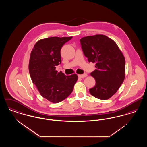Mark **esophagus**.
Listing matches in <instances>:
<instances>
[{
	"instance_id": "esophagus-1",
	"label": "esophagus",
	"mask_w": 147,
	"mask_h": 147,
	"mask_svg": "<svg viewBox=\"0 0 147 147\" xmlns=\"http://www.w3.org/2000/svg\"><path fill=\"white\" fill-rule=\"evenodd\" d=\"M87 74L86 73H84L83 74H81V75H78V76L79 78H84V77H87Z\"/></svg>"
}]
</instances>
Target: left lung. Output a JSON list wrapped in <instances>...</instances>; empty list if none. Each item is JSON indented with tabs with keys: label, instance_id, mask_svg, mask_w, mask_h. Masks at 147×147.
<instances>
[{
	"label": "left lung",
	"instance_id": "8db88e82",
	"mask_svg": "<svg viewBox=\"0 0 147 147\" xmlns=\"http://www.w3.org/2000/svg\"><path fill=\"white\" fill-rule=\"evenodd\" d=\"M82 49L89 62L95 63L96 69L90 73L95 79L89 89L95 98L107 100L112 96L125 77V59L117 44L103 35L89 36L80 40Z\"/></svg>",
	"mask_w": 147,
	"mask_h": 147
}]
</instances>
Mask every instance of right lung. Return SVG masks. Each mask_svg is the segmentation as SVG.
<instances>
[{
  "label": "right lung",
  "instance_id": "1",
  "mask_svg": "<svg viewBox=\"0 0 147 147\" xmlns=\"http://www.w3.org/2000/svg\"><path fill=\"white\" fill-rule=\"evenodd\" d=\"M73 37H52L37 42L29 61V73L40 94L53 103H58L69 96L78 76L58 73L56 66L61 63V49Z\"/></svg>",
  "mask_w": 147,
  "mask_h": 147
}]
</instances>
